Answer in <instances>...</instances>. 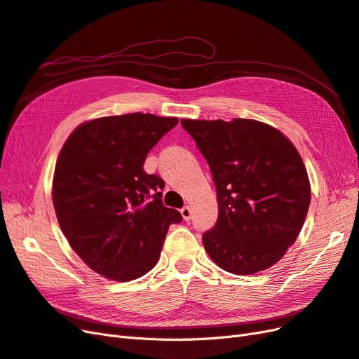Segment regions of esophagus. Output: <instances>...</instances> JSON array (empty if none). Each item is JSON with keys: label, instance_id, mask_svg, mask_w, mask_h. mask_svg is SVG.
<instances>
[{"label": "esophagus", "instance_id": "34e87169", "mask_svg": "<svg viewBox=\"0 0 359 359\" xmlns=\"http://www.w3.org/2000/svg\"><path fill=\"white\" fill-rule=\"evenodd\" d=\"M181 215H182L184 220L189 222L191 219V208H190V206H182V208H181Z\"/></svg>", "mask_w": 359, "mask_h": 359}]
</instances>
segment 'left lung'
I'll list each match as a JSON object with an SVG mask.
<instances>
[{
    "label": "left lung",
    "instance_id": "1",
    "mask_svg": "<svg viewBox=\"0 0 359 359\" xmlns=\"http://www.w3.org/2000/svg\"><path fill=\"white\" fill-rule=\"evenodd\" d=\"M211 169L219 219L203 247L227 273L273 266L295 243L310 205V181L297 148L255 119H181Z\"/></svg>",
    "mask_w": 359,
    "mask_h": 359
}]
</instances>
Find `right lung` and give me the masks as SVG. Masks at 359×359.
Returning a JSON list of instances; mask_svg holds the SVG:
<instances>
[{"mask_svg":"<svg viewBox=\"0 0 359 359\" xmlns=\"http://www.w3.org/2000/svg\"><path fill=\"white\" fill-rule=\"evenodd\" d=\"M178 124L173 116L127 114L81 124L53 173L52 199L70 247L115 281L142 277L160 257L169 226L182 215L163 205L165 181L148 175V153Z\"/></svg>","mask_w":359,"mask_h":359,"instance_id":"right-lung-1","label":"right lung"}]
</instances>
